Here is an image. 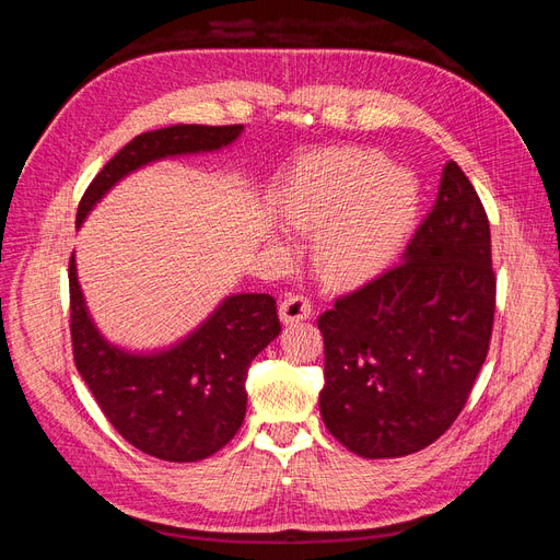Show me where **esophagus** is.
<instances>
[{
    "label": "esophagus",
    "mask_w": 560,
    "mask_h": 560,
    "mask_svg": "<svg viewBox=\"0 0 560 560\" xmlns=\"http://www.w3.org/2000/svg\"><path fill=\"white\" fill-rule=\"evenodd\" d=\"M313 315V301L303 294H287L280 303V319L284 325H296V322L308 319Z\"/></svg>",
    "instance_id": "1"
}]
</instances>
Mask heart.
<instances>
[{
  "label": "heart",
  "mask_w": 560,
  "mask_h": 560,
  "mask_svg": "<svg viewBox=\"0 0 560 560\" xmlns=\"http://www.w3.org/2000/svg\"><path fill=\"white\" fill-rule=\"evenodd\" d=\"M418 206L416 179L374 151L303 156L280 194L282 222L315 235L313 261L331 284H360L389 264Z\"/></svg>",
  "instance_id": "1"
}]
</instances>
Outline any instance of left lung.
Returning <instances> with one entry per match:
<instances>
[{
	"label": "left lung",
	"instance_id": "obj_1",
	"mask_svg": "<svg viewBox=\"0 0 560 560\" xmlns=\"http://www.w3.org/2000/svg\"><path fill=\"white\" fill-rule=\"evenodd\" d=\"M493 315L488 217L460 165L448 161L401 264L336 299L317 319L327 430L371 460L436 442L486 362Z\"/></svg>",
	"mask_w": 560,
	"mask_h": 560
}]
</instances>
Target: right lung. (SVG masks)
<instances>
[{
    "mask_svg": "<svg viewBox=\"0 0 560 560\" xmlns=\"http://www.w3.org/2000/svg\"><path fill=\"white\" fill-rule=\"evenodd\" d=\"M243 126H171L130 140L89 184L77 226L116 182L142 165L229 147ZM70 331L74 364L100 409L128 444L167 463H196L224 448L247 409V369L280 334L276 299L233 294L184 336L159 352H130L109 343L89 315L70 259Z\"/></svg>",
    "mask_w": 560,
    "mask_h": 560,
    "instance_id": "right-lung-1",
    "label": "right lung"
}]
</instances>
